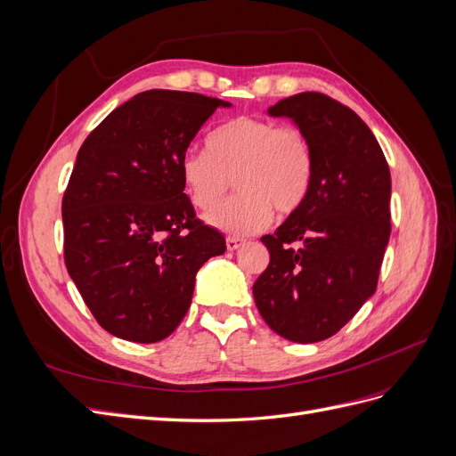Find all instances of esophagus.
<instances>
[{
    "mask_svg": "<svg viewBox=\"0 0 456 456\" xmlns=\"http://www.w3.org/2000/svg\"><path fill=\"white\" fill-rule=\"evenodd\" d=\"M245 241L241 240V238H233V236H228L226 238V247H228V251H236V249H240V247L243 245Z\"/></svg>",
    "mask_w": 456,
    "mask_h": 456,
    "instance_id": "34e87169",
    "label": "esophagus"
}]
</instances>
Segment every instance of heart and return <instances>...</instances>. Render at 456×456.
<instances>
[{
	"instance_id": "obj_1",
	"label": "heart",
	"mask_w": 456,
	"mask_h": 456,
	"mask_svg": "<svg viewBox=\"0 0 456 456\" xmlns=\"http://www.w3.org/2000/svg\"><path fill=\"white\" fill-rule=\"evenodd\" d=\"M209 150H188L181 176L198 209L211 211L233 180L239 194L207 223L232 236L265 230L273 209L287 216L306 201L314 178V154L306 134L272 119L238 118L211 133Z\"/></svg>"
}]
</instances>
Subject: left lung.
<instances>
[{"label":"left lung","mask_w":456,"mask_h":456,"mask_svg":"<svg viewBox=\"0 0 456 456\" xmlns=\"http://www.w3.org/2000/svg\"><path fill=\"white\" fill-rule=\"evenodd\" d=\"M306 134L314 178L306 201L260 241L270 265L253 285L256 308L280 337L310 344L346 325L377 291L390 240V169L354 110L306 91L268 110Z\"/></svg>","instance_id":"8db88e82"}]
</instances>
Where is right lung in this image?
I'll use <instances>...</instances> for the list:
<instances>
[{"instance_id":"right-lung-1","label":"right lung","mask_w":456,"mask_h":456,"mask_svg":"<svg viewBox=\"0 0 456 456\" xmlns=\"http://www.w3.org/2000/svg\"><path fill=\"white\" fill-rule=\"evenodd\" d=\"M230 102L151 89L118 106L81 144L62 198L64 262L110 335L167 338L186 315L196 273L226 251L184 194L181 158Z\"/></svg>"}]
</instances>
